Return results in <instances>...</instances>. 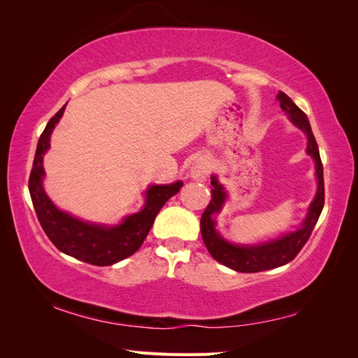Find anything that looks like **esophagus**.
<instances>
[{
	"label": "esophagus",
	"instance_id": "34e87169",
	"mask_svg": "<svg viewBox=\"0 0 358 358\" xmlns=\"http://www.w3.org/2000/svg\"><path fill=\"white\" fill-rule=\"evenodd\" d=\"M191 175L192 178L195 180H206V177L209 175V162L206 158H199L196 162L192 164L191 167Z\"/></svg>",
	"mask_w": 358,
	"mask_h": 358
}]
</instances>
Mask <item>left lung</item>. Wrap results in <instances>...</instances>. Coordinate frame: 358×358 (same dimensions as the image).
I'll use <instances>...</instances> for the list:
<instances>
[{
  "mask_svg": "<svg viewBox=\"0 0 358 358\" xmlns=\"http://www.w3.org/2000/svg\"><path fill=\"white\" fill-rule=\"evenodd\" d=\"M277 98L281 109L287 113L292 123L308 135V154L315 159L318 191L314 201L310 203L308 217L300 229H296L291 234H286L278 240L263 243V245L258 246H237L223 240L215 231V222L212 217L222 210L226 199V192L223 186L217 181V177H212L210 185L214 186L210 189L212 199L208 204V208L204 209L200 220L201 237L204 245H206L209 250V254L214 257L218 263H222L237 272H262L278 268V266H283L289 262H292L296 254L303 249V246L306 245V241L309 240L310 234H313L314 227L318 222V217H320L324 206L323 164L320 152H318V144L315 141L313 129H310L309 124V120L306 117V113L303 112L285 92H278Z\"/></svg>",
  "mask_w": 358,
  "mask_h": 358,
  "instance_id": "left-lung-1",
  "label": "left lung"
}]
</instances>
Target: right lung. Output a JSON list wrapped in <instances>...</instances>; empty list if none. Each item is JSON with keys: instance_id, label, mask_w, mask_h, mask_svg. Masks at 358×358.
Masks as SVG:
<instances>
[{"instance_id": "1", "label": "right lung", "mask_w": 358, "mask_h": 358, "mask_svg": "<svg viewBox=\"0 0 358 358\" xmlns=\"http://www.w3.org/2000/svg\"><path fill=\"white\" fill-rule=\"evenodd\" d=\"M64 108L66 104L49 120L40 140H38L32 171L29 177L30 199H32L38 222L57 249L89 264L110 266L131 257L140 249L159 209L172 195L178 194L183 183L177 181L172 185L150 186L146 192L144 209L126 217L124 222L115 227L85 223L66 212L58 210L43 189V155L50 146V134L62 118Z\"/></svg>"}]
</instances>
